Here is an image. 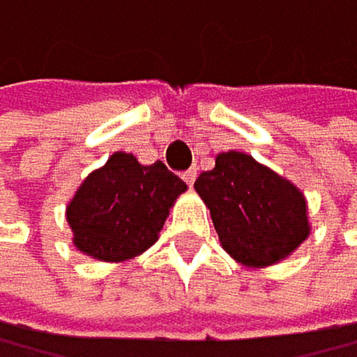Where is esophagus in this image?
Masks as SVG:
<instances>
[{
    "label": "esophagus",
    "instance_id": "34e87169",
    "mask_svg": "<svg viewBox=\"0 0 357 357\" xmlns=\"http://www.w3.org/2000/svg\"><path fill=\"white\" fill-rule=\"evenodd\" d=\"M196 175H199V173H196V168H189V170H184V173H182V180L191 187V184L196 182Z\"/></svg>",
    "mask_w": 357,
    "mask_h": 357
}]
</instances>
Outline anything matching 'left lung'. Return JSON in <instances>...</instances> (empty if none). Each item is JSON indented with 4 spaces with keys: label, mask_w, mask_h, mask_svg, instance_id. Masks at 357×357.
I'll return each instance as SVG.
<instances>
[{
    "label": "left lung",
    "mask_w": 357,
    "mask_h": 357,
    "mask_svg": "<svg viewBox=\"0 0 357 357\" xmlns=\"http://www.w3.org/2000/svg\"><path fill=\"white\" fill-rule=\"evenodd\" d=\"M194 189L210 210L222 248L243 266H271L309 238L306 199L290 180L243 151L217 154Z\"/></svg>",
    "instance_id": "left-lung-1"
}]
</instances>
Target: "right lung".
Returning <instances> with one entry per match:
<instances>
[{
	"instance_id": "right-lung-1",
	"label": "right lung",
	"mask_w": 357,
	"mask_h": 357,
	"mask_svg": "<svg viewBox=\"0 0 357 357\" xmlns=\"http://www.w3.org/2000/svg\"><path fill=\"white\" fill-rule=\"evenodd\" d=\"M187 191L166 163L142 166L116 151L67 203L74 248L100 261H126L154 245L175 199Z\"/></svg>"
}]
</instances>
